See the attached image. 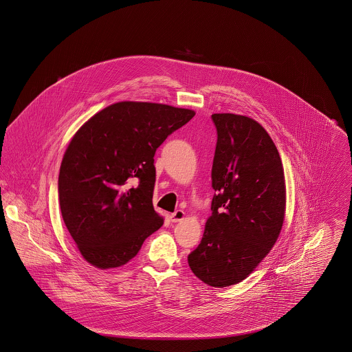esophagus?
Segmentation results:
<instances>
[{
    "label": "esophagus",
    "mask_w": 352,
    "mask_h": 352,
    "mask_svg": "<svg viewBox=\"0 0 352 352\" xmlns=\"http://www.w3.org/2000/svg\"><path fill=\"white\" fill-rule=\"evenodd\" d=\"M184 211H182V210H177L175 212H173V214L170 215V220H171L173 223H178V221L184 220Z\"/></svg>",
    "instance_id": "34e87169"
}]
</instances>
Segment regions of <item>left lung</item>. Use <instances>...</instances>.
I'll return each instance as SVG.
<instances>
[{"label": "left lung", "mask_w": 352, "mask_h": 352, "mask_svg": "<svg viewBox=\"0 0 352 352\" xmlns=\"http://www.w3.org/2000/svg\"><path fill=\"white\" fill-rule=\"evenodd\" d=\"M218 142L212 164L211 217L187 257L204 284L241 283L268 254L285 217V177L278 151L253 118L214 113Z\"/></svg>", "instance_id": "obj_1"}]
</instances>
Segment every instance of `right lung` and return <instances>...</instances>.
<instances>
[{
	"label": "right lung",
	"instance_id": "obj_1",
	"mask_svg": "<svg viewBox=\"0 0 352 352\" xmlns=\"http://www.w3.org/2000/svg\"><path fill=\"white\" fill-rule=\"evenodd\" d=\"M195 116L166 104L121 101L89 118L63 155L58 192L84 260L99 269L132 260L164 218L153 207L154 154Z\"/></svg>",
	"mask_w": 352,
	"mask_h": 352
}]
</instances>
